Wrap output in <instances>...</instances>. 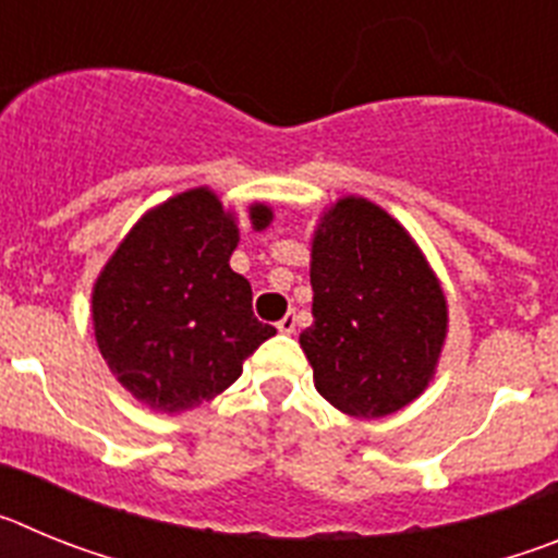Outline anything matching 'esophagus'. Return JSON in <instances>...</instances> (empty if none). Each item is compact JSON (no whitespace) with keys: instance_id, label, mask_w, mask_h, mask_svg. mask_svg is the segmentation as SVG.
Returning <instances> with one entry per match:
<instances>
[{"instance_id":"obj_1","label":"esophagus","mask_w":558,"mask_h":558,"mask_svg":"<svg viewBox=\"0 0 558 558\" xmlns=\"http://www.w3.org/2000/svg\"><path fill=\"white\" fill-rule=\"evenodd\" d=\"M276 329H279V332H284V335L295 332V313H288V315H284L282 322L276 324Z\"/></svg>"}]
</instances>
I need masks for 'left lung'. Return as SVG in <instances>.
Segmentation results:
<instances>
[{
	"label": "left lung",
	"mask_w": 558,
	"mask_h": 558,
	"mask_svg": "<svg viewBox=\"0 0 558 558\" xmlns=\"http://www.w3.org/2000/svg\"><path fill=\"white\" fill-rule=\"evenodd\" d=\"M313 327L299 338L315 388L338 411L377 418L425 391L447 335V302L402 226L343 198L313 240Z\"/></svg>",
	"instance_id": "8db88e82"
}]
</instances>
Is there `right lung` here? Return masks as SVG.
Returning a JSON list of instances; mask_svg holds the SVG:
<instances>
[{"mask_svg": "<svg viewBox=\"0 0 558 558\" xmlns=\"http://www.w3.org/2000/svg\"><path fill=\"white\" fill-rule=\"evenodd\" d=\"M254 229L270 209L251 206ZM236 226L209 190L147 211L113 251L92 295L100 354L153 411L181 413L218 397L243 360L276 335L256 322L251 284L229 265Z\"/></svg>", "mask_w": 558, "mask_h": 558, "instance_id": "obj_1", "label": "right lung"}]
</instances>
